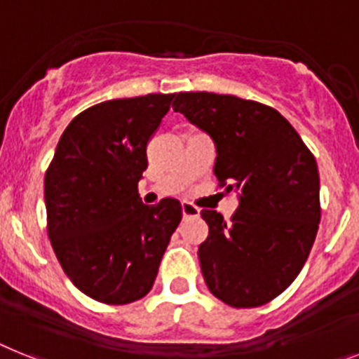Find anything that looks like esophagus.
I'll list each match as a JSON object with an SVG mask.
<instances>
[{"label": "esophagus", "mask_w": 359, "mask_h": 359, "mask_svg": "<svg viewBox=\"0 0 359 359\" xmlns=\"http://www.w3.org/2000/svg\"><path fill=\"white\" fill-rule=\"evenodd\" d=\"M182 208V217H198L201 215V210L197 206H194L191 203H182L180 204Z\"/></svg>", "instance_id": "esophagus-1"}]
</instances>
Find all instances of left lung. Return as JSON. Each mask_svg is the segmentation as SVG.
Masks as SVG:
<instances>
[{
  "mask_svg": "<svg viewBox=\"0 0 359 359\" xmlns=\"http://www.w3.org/2000/svg\"><path fill=\"white\" fill-rule=\"evenodd\" d=\"M173 109L212 137L219 188L237 194L226 222L203 210L210 233L198 246L204 281L217 299L254 309L287 290L318 233L319 173L314 155L273 107L215 93H179Z\"/></svg>",
  "mask_w": 359,
  "mask_h": 359,
  "instance_id": "8db88e82",
  "label": "left lung"
}]
</instances>
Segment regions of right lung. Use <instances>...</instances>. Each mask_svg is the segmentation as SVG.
I'll return each instance as SVG.
<instances>
[{
    "instance_id": "1",
    "label": "right lung",
    "mask_w": 359,
    "mask_h": 359,
    "mask_svg": "<svg viewBox=\"0 0 359 359\" xmlns=\"http://www.w3.org/2000/svg\"><path fill=\"white\" fill-rule=\"evenodd\" d=\"M171 100L173 95H146L82 111L45 173L54 254L74 287L105 305H128L151 290L182 219L177 198L146 206L138 195L147 142Z\"/></svg>"
}]
</instances>
